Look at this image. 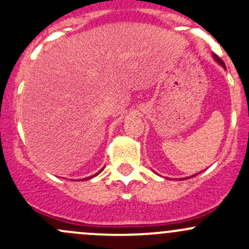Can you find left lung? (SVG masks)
Masks as SVG:
<instances>
[{
	"label": "left lung",
	"mask_w": 249,
	"mask_h": 249,
	"mask_svg": "<svg viewBox=\"0 0 249 249\" xmlns=\"http://www.w3.org/2000/svg\"><path fill=\"white\" fill-rule=\"evenodd\" d=\"M213 59H214V61H216L217 63H218V64L221 65V67H223V69H226V65H224L223 61H222V59L219 58L218 56H216V54L213 53ZM198 174H199V173H198ZM195 175H197V174H195ZM195 175H192V177H195ZM192 177H190V178H192ZM182 179H188V178H182ZM182 179H180V180H182Z\"/></svg>",
	"instance_id": "obj_1"
}]
</instances>
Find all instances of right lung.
Listing matches in <instances>:
<instances>
[{
	"label": "right lung",
	"instance_id": "obj_1",
	"mask_svg": "<svg viewBox=\"0 0 249 249\" xmlns=\"http://www.w3.org/2000/svg\"><path fill=\"white\" fill-rule=\"evenodd\" d=\"M103 171H104V168L101 169V171H99L98 173H96V174H94V175H90V177H88V178H85V179H82V180H89V179H93L94 177H96V175H98V174H100V173L103 172Z\"/></svg>",
	"mask_w": 249,
	"mask_h": 249
}]
</instances>
